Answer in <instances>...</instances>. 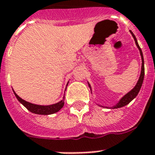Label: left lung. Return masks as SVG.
<instances>
[{
  "label": "left lung",
  "mask_w": 155,
  "mask_h": 155,
  "mask_svg": "<svg viewBox=\"0 0 155 155\" xmlns=\"http://www.w3.org/2000/svg\"><path fill=\"white\" fill-rule=\"evenodd\" d=\"M130 34L132 35L133 38H134V39L135 41V43H136V46L137 47L138 50H139V52H140V54H141V58H142V70H141V74H140V77L137 80V84L135 85V87L133 88L131 91L126 93V94L123 97L120 98V100L118 101V103H117L115 105H113V107H109L110 108H121V107H124V106L127 105L128 104H130V102L132 101L134 99L135 97H137V94H138V92H139L140 89H141V87H142V83H143V80H144V75H145V68H144V58H143V54H142V49L140 48L139 45L137 43V38L135 37V35L133 34V32L131 30H130ZM88 84V86H89L90 89H91V92H92V87H91V85L89 84V83L87 82ZM103 107V108H108V107H105V106H102V105H100Z\"/></svg>",
  "instance_id": "obj_1"
}]
</instances>
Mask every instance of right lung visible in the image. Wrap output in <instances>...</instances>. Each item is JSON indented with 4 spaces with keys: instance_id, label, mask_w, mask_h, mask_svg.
Segmentation results:
<instances>
[{
    "instance_id": "right-lung-1",
    "label": "right lung",
    "mask_w": 155,
    "mask_h": 155,
    "mask_svg": "<svg viewBox=\"0 0 155 155\" xmlns=\"http://www.w3.org/2000/svg\"><path fill=\"white\" fill-rule=\"evenodd\" d=\"M67 84V86H68ZM67 88V87H66ZM13 93L18 100V101L21 104H22L23 105L25 106V108H27L28 110L35 114H39V115H51L53 113H55L60 110L61 108H63L64 105V100L65 97L63 96V100H61L60 101L53 104H50V105H39V104H35L30 103V102L25 101L23 99H21L20 97H18L17 93L13 91Z\"/></svg>"
}]
</instances>
